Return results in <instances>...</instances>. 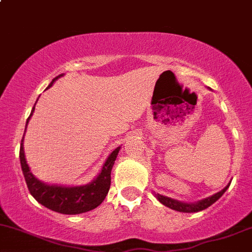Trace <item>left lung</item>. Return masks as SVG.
<instances>
[{"label": "left lung", "instance_id": "left-lung-1", "mask_svg": "<svg viewBox=\"0 0 252 252\" xmlns=\"http://www.w3.org/2000/svg\"><path fill=\"white\" fill-rule=\"evenodd\" d=\"M229 187V183L228 185H226L225 188H223L222 190L219 192L214 193V195L211 196V197H207L204 198V200H201L198 201V202L196 203H183V202H179V201H176V200H172V198L170 197H166V196H162V195H159V193H157V198L160 201L162 204H165V206L168 207V208L171 209H175L177 212H183V213H195V212H201L203 211V209L208 208L209 206H212L213 203L217 202L218 200L221 197V196L223 195V192L226 191V190L228 189Z\"/></svg>", "mask_w": 252, "mask_h": 252}]
</instances>
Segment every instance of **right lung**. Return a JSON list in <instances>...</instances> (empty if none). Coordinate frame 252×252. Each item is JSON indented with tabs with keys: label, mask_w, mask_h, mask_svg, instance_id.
<instances>
[{
	"label": "right lung",
	"mask_w": 252,
	"mask_h": 252,
	"mask_svg": "<svg viewBox=\"0 0 252 252\" xmlns=\"http://www.w3.org/2000/svg\"><path fill=\"white\" fill-rule=\"evenodd\" d=\"M63 74H61V75L55 77L51 84L49 85V87H51L55 80H57ZM33 111H34V107L32 109L30 117L27 118L26 126L30 118L33 115ZM23 142L24 137L21 140L20 146V164L21 168H23L25 181H26L27 188H29L31 195L40 204L51 209V211L61 213V214L74 215L92 211L103 202L107 192H109L110 185H111V170L121 147H117L110 154V157L105 161L101 172L92 183L82 185V187L67 188L44 184L32 175L26 162V158H25Z\"/></svg>",
	"instance_id": "right-lung-1"
}]
</instances>
